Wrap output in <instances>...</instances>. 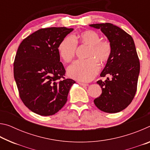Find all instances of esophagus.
Here are the masks:
<instances>
[{
    "instance_id": "34e87169",
    "label": "esophagus",
    "mask_w": 150,
    "mask_h": 150,
    "mask_svg": "<svg viewBox=\"0 0 150 150\" xmlns=\"http://www.w3.org/2000/svg\"><path fill=\"white\" fill-rule=\"evenodd\" d=\"M78 83L81 86H88V85L87 83H81V82H78Z\"/></svg>"
}]
</instances>
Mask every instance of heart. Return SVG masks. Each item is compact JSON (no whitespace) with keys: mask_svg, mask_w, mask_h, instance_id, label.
<instances>
[{"mask_svg":"<svg viewBox=\"0 0 150 150\" xmlns=\"http://www.w3.org/2000/svg\"><path fill=\"white\" fill-rule=\"evenodd\" d=\"M77 40L81 44L88 46L86 60H77L67 68V74L81 81H89L95 77L100 69V63L107 62L111 54V45L108 40L100 39L94 30L81 32L77 36L68 35L62 40L58 46V53L65 62L75 57L77 50Z\"/></svg>","mask_w":150,"mask_h":150,"instance_id":"obj_1","label":"heart"}]
</instances>
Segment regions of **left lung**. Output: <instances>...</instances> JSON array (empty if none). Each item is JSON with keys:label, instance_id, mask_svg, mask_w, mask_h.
Segmentation results:
<instances>
[{"label": "left lung", "instance_id": "8db88e82", "mask_svg": "<svg viewBox=\"0 0 150 150\" xmlns=\"http://www.w3.org/2000/svg\"><path fill=\"white\" fill-rule=\"evenodd\" d=\"M89 26L100 29L111 45L110 57L100 75H108L111 79L97 81L102 94L94 100V103L105 112H118L130 105L137 90L140 65L135 44L130 35L112 24Z\"/></svg>", "mask_w": 150, "mask_h": 150}]
</instances>
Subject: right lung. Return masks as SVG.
Here are the masks:
<instances>
[{"label": "right lung", "instance_id": "add662e5", "mask_svg": "<svg viewBox=\"0 0 150 150\" xmlns=\"http://www.w3.org/2000/svg\"><path fill=\"white\" fill-rule=\"evenodd\" d=\"M73 30L65 27L43 28L20 44L14 63V77L20 97L30 110L41 116L57 113L67 100L75 81L65 79L58 53L62 40Z\"/></svg>", "mask_w": 150, "mask_h": 150}]
</instances>
